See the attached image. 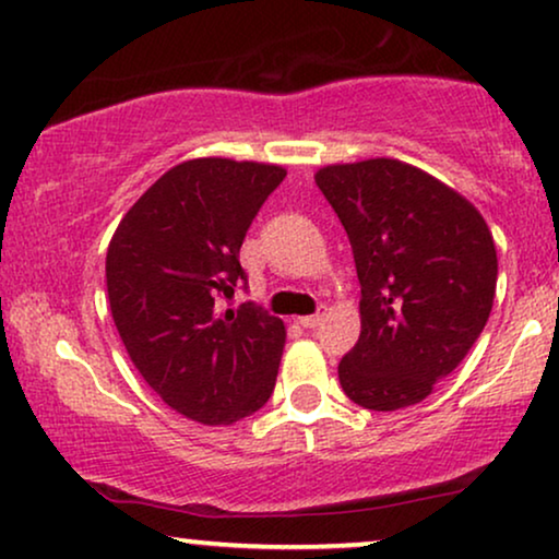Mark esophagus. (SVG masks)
I'll return each instance as SVG.
<instances>
[{"mask_svg": "<svg viewBox=\"0 0 559 559\" xmlns=\"http://www.w3.org/2000/svg\"><path fill=\"white\" fill-rule=\"evenodd\" d=\"M321 321H323V316L318 313V316H302V318H297V323L302 325V329H318V325H321Z\"/></svg>", "mask_w": 559, "mask_h": 559, "instance_id": "obj_1", "label": "esophagus"}]
</instances>
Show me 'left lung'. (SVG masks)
Listing matches in <instances>:
<instances>
[{"mask_svg": "<svg viewBox=\"0 0 559 559\" xmlns=\"http://www.w3.org/2000/svg\"><path fill=\"white\" fill-rule=\"evenodd\" d=\"M316 185L349 236L359 342L338 365L361 408L421 403L467 357L492 310L498 257L473 202L397 158L329 164Z\"/></svg>", "mask_w": 559, "mask_h": 559, "instance_id": "1", "label": "left lung"}]
</instances>
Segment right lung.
Returning a JSON list of instances; mask_svg holds the SVG:
<instances>
[{"label":"right lung","instance_id":"obj_1","mask_svg":"<svg viewBox=\"0 0 559 559\" xmlns=\"http://www.w3.org/2000/svg\"><path fill=\"white\" fill-rule=\"evenodd\" d=\"M285 166L190 158L162 174L107 246V297L128 357L158 397L205 426L270 401L285 323L253 302L223 310L246 282L238 251Z\"/></svg>","mask_w":559,"mask_h":559}]
</instances>
